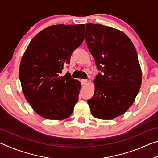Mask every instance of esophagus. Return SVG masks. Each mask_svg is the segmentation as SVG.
Segmentation results:
<instances>
[{
  "instance_id": "1",
  "label": "esophagus",
  "mask_w": 158,
  "mask_h": 158,
  "mask_svg": "<svg viewBox=\"0 0 158 158\" xmlns=\"http://www.w3.org/2000/svg\"><path fill=\"white\" fill-rule=\"evenodd\" d=\"M81 83L82 85H86V84H87V80H85V79H81Z\"/></svg>"
}]
</instances>
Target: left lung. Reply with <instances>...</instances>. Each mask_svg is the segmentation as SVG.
<instances>
[{"label": "left lung", "instance_id": "obj_1", "mask_svg": "<svg viewBox=\"0 0 158 158\" xmlns=\"http://www.w3.org/2000/svg\"><path fill=\"white\" fill-rule=\"evenodd\" d=\"M85 41L102 74L93 80L95 92L87 101L96 118L110 120L127 111L139 91L142 73L137 51L123 32L87 23Z\"/></svg>", "mask_w": 158, "mask_h": 158}]
</instances>
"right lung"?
<instances>
[{"mask_svg":"<svg viewBox=\"0 0 158 158\" xmlns=\"http://www.w3.org/2000/svg\"><path fill=\"white\" fill-rule=\"evenodd\" d=\"M84 24L51 26L35 36L19 65V79L26 100L40 116L65 119L79 100L81 83L70 74L60 76L73 51L84 40Z\"/></svg>","mask_w":158,"mask_h":158,"instance_id":"right-lung-1","label":"right lung"}]
</instances>
